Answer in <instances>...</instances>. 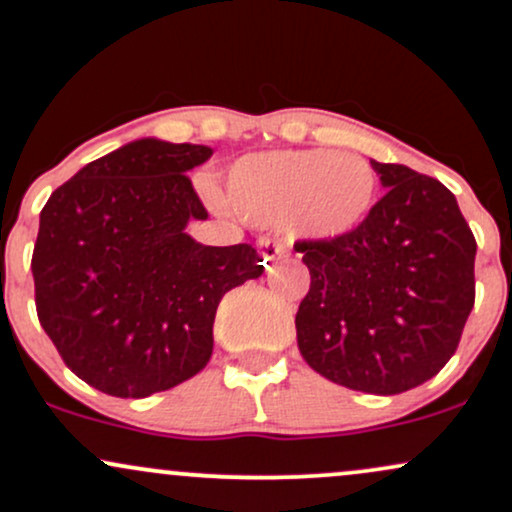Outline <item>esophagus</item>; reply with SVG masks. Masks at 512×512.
I'll list each match as a JSON object with an SVG mask.
<instances>
[{"instance_id": "34e87169", "label": "esophagus", "mask_w": 512, "mask_h": 512, "mask_svg": "<svg viewBox=\"0 0 512 512\" xmlns=\"http://www.w3.org/2000/svg\"><path fill=\"white\" fill-rule=\"evenodd\" d=\"M283 251H285V246L278 244V241H273V239L258 241V254H261V258H263V266H266V271H273L275 261H278Z\"/></svg>"}]
</instances>
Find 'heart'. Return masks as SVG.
I'll list each match as a JSON object with an SVG mask.
<instances>
[{
  "label": "heart",
  "instance_id": "1",
  "mask_svg": "<svg viewBox=\"0 0 512 512\" xmlns=\"http://www.w3.org/2000/svg\"><path fill=\"white\" fill-rule=\"evenodd\" d=\"M210 198L217 195L210 191ZM227 210L254 227H287L309 241H336L365 225L377 174L365 157L331 149H275L229 166Z\"/></svg>",
  "mask_w": 512,
  "mask_h": 512
}]
</instances>
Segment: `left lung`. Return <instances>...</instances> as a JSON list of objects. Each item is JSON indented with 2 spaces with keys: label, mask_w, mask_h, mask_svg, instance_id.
<instances>
[{
  "label": "left lung",
  "mask_w": 512,
  "mask_h": 512,
  "mask_svg": "<svg viewBox=\"0 0 512 512\" xmlns=\"http://www.w3.org/2000/svg\"><path fill=\"white\" fill-rule=\"evenodd\" d=\"M372 169L387 188L365 225L300 241L312 275L295 317L314 372L365 394H399L455 355L474 307L476 241L457 198L404 164Z\"/></svg>",
  "instance_id": "left-lung-1"
}]
</instances>
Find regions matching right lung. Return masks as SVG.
Returning a JSON list of instances; mask_svg holds the SVG:
<instances>
[{
    "label": "right lung",
    "instance_id": "1",
    "mask_svg": "<svg viewBox=\"0 0 512 512\" xmlns=\"http://www.w3.org/2000/svg\"><path fill=\"white\" fill-rule=\"evenodd\" d=\"M212 147L142 137L94 159L40 210L33 283L40 326L79 380L145 399L212 355L217 304L263 273L251 244L205 246L188 171Z\"/></svg>",
    "mask_w": 512,
    "mask_h": 512
}]
</instances>
